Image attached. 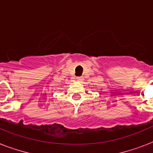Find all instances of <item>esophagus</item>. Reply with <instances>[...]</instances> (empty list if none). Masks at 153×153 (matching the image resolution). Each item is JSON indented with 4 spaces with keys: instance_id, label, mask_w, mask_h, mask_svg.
Returning <instances> with one entry per match:
<instances>
[{
    "instance_id": "obj_1",
    "label": "esophagus",
    "mask_w": 153,
    "mask_h": 153,
    "mask_svg": "<svg viewBox=\"0 0 153 153\" xmlns=\"http://www.w3.org/2000/svg\"><path fill=\"white\" fill-rule=\"evenodd\" d=\"M77 80L78 81H81V80H82V77H77Z\"/></svg>"
}]
</instances>
